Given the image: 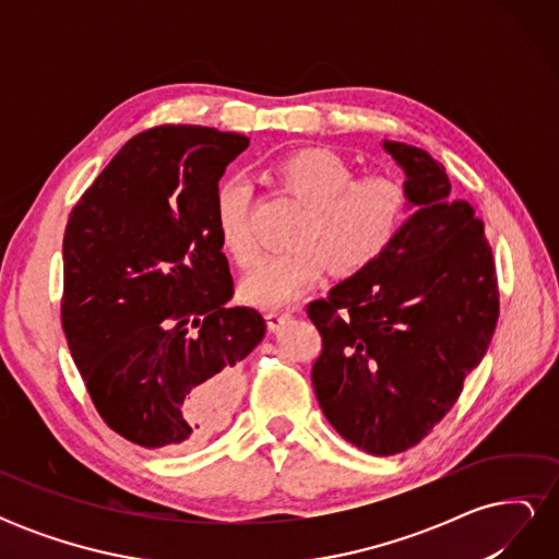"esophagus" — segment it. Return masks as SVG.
<instances>
[{"instance_id":"esophagus-1","label":"esophagus","mask_w":559,"mask_h":559,"mask_svg":"<svg viewBox=\"0 0 559 559\" xmlns=\"http://www.w3.org/2000/svg\"><path fill=\"white\" fill-rule=\"evenodd\" d=\"M289 319H292V310H267L265 312V324L270 331H277Z\"/></svg>"}]
</instances>
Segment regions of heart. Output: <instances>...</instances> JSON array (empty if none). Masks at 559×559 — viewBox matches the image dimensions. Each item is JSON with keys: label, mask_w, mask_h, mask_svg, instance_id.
I'll use <instances>...</instances> for the list:
<instances>
[{"label": "heart", "mask_w": 559, "mask_h": 559, "mask_svg": "<svg viewBox=\"0 0 559 559\" xmlns=\"http://www.w3.org/2000/svg\"><path fill=\"white\" fill-rule=\"evenodd\" d=\"M331 148H296L270 165V181L296 198L302 214L289 233L292 247L267 253L242 284L251 306L280 308L312 286L329 265L335 275H359L394 247L415 212L413 186L399 175L354 177ZM251 183L233 175L214 191L218 240L242 270L259 261L251 228Z\"/></svg>", "instance_id": "heart-1"}]
</instances>
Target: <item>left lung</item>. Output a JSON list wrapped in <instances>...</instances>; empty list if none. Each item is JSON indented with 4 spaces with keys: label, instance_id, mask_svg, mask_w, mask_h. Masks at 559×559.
<instances>
[{
    "label": "left lung",
    "instance_id": "8db88e82",
    "mask_svg": "<svg viewBox=\"0 0 559 559\" xmlns=\"http://www.w3.org/2000/svg\"><path fill=\"white\" fill-rule=\"evenodd\" d=\"M384 148L408 175L417 212L376 265L308 302L321 335L317 401L345 441L376 456L417 445L448 415L499 319L483 218L450 198L445 167L427 151Z\"/></svg>",
    "mask_w": 559,
    "mask_h": 559
}]
</instances>
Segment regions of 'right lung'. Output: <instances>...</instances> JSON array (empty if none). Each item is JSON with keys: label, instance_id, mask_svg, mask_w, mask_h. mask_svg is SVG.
Here are the masks:
<instances>
[{"label": "right lung", "instance_id": "add662e5", "mask_svg": "<svg viewBox=\"0 0 559 559\" xmlns=\"http://www.w3.org/2000/svg\"><path fill=\"white\" fill-rule=\"evenodd\" d=\"M247 144L216 128H148L67 222L62 331L95 411L134 445L205 443L265 333L257 310L226 306L233 277L214 224L218 179Z\"/></svg>", "mask_w": 559, "mask_h": 559}]
</instances>
